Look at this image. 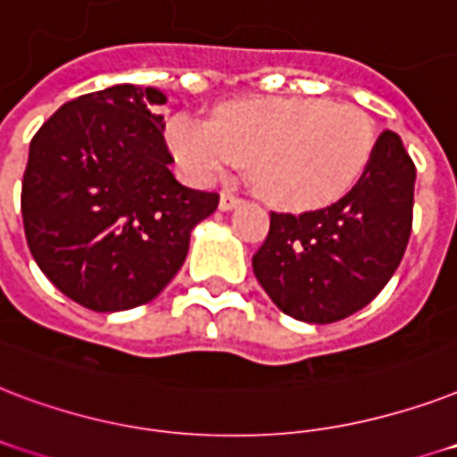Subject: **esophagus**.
Segmentation results:
<instances>
[{
    "mask_svg": "<svg viewBox=\"0 0 457 457\" xmlns=\"http://www.w3.org/2000/svg\"><path fill=\"white\" fill-rule=\"evenodd\" d=\"M240 203H243V200H240L238 195H233L231 190H224V193H221V200H219V207H221L224 212H228V210H236Z\"/></svg>",
    "mask_w": 457,
    "mask_h": 457,
    "instance_id": "1",
    "label": "esophagus"
}]
</instances>
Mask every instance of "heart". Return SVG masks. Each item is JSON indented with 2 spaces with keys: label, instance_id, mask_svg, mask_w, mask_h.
<instances>
[{
  "label": "heart",
  "instance_id": "obj_1",
  "mask_svg": "<svg viewBox=\"0 0 457 457\" xmlns=\"http://www.w3.org/2000/svg\"><path fill=\"white\" fill-rule=\"evenodd\" d=\"M169 147L183 171L210 183L240 164L269 203L320 207L357 186L374 152V126L355 104L320 97H260L231 102L214 123L173 116Z\"/></svg>",
  "mask_w": 457,
  "mask_h": 457
}]
</instances>
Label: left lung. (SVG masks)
I'll return each mask as SVG.
<instances>
[{"label": "left lung", "mask_w": 457, "mask_h": 457, "mask_svg": "<svg viewBox=\"0 0 457 457\" xmlns=\"http://www.w3.org/2000/svg\"><path fill=\"white\" fill-rule=\"evenodd\" d=\"M415 162L394 130L374 143L353 190L303 214L271 212L254 277L293 320L331 324L370 305L394 277L412 231Z\"/></svg>", "instance_id": "1"}]
</instances>
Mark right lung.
I'll return each mask as SVG.
<instances>
[{
    "label": "right lung",
    "instance_id": "add662e5",
    "mask_svg": "<svg viewBox=\"0 0 457 457\" xmlns=\"http://www.w3.org/2000/svg\"><path fill=\"white\" fill-rule=\"evenodd\" d=\"M166 97L114 85L66 102L30 140L21 212L42 274L78 305L121 312L164 291L219 195L176 180Z\"/></svg>",
    "mask_w": 457,
    "mask_h": 457
}]
</instances>
